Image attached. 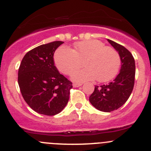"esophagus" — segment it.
Wrapping results in <instances>:
<instances>
[{
  "mask_svg": "<svg viewBox=\"0 0 151 151\" xmlns=\"http://www.w3.org/2000/svg\"><path fill=\"white\" fill-rule=\"evenodd\" d=\"M82 83H73V86L74 87H80V86H82Z\"/></svg>",
  "mask_w": 151,
  "mask_h": 151,
  "instance_id": "esophagus-1",
  "label": "esophagus"
}]
</instances>
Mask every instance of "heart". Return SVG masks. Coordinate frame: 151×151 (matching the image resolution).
Returning <instances> with one entry per match:
<instances>
[{"label": "heart", "mask_w": 151, "mask_h": 151, "mask_svg": "<svg viewBox=\"0 0 151 151\" xmlns=\"http://www.w3.org/2000/svg\"><path fill=\"white\" fill-rule=\"evenodd\" d=\"M57 68L65 75L83 65L86 68L75 71L73 80L83 82L96 78L98 82H106L116 76L120 66V56L116 49L105 46L98 40L78 42L73 50L60 47L55 55Z\"/></svg>", "instance_id": "heart-1"}]
</instances>
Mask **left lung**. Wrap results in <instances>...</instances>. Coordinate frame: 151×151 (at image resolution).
<instances>
[{"instance_id": "left-lung-1", "label": "left lung", "mask_w": 151, "mask_h": 151, "mask_svg": "<svg viewBox=\"0 0 151 151\" xmlns=\"http://www.w3.org/2000/svg\"><path fill=\"white\" fill-rule=\"evenodd\" d=\"M120 56V72L113 81L101 86H96L89 101L96 109L104 112L117 110L129 98L134 86L135 61L132 54L122 45L108 39Z\"/></svg>"}]
</instances>
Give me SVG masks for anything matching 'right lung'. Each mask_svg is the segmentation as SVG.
I'll return each mask as SVG.
<instances>
[{
	"mask_svg": "<svg viewBox=\"0 0 151 151\" xmlns=\"http://www.w3.org/2000/svg\"><path fill=\"white\" fill-rule=\"evenodd\" d=\"M54 41L40 45L25 55L18 70V84L26 103L38 114L54 116L69 99L72 83L60 74L54 54L63 44Z\"/></svg>",
	"mask_w": 151,
	"mask_h": 151,
	"instance_id": "add662e5",
	"label": "right lung"
}]
</instances>
